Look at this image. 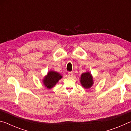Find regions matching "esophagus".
I'll list each match as a JSON object with an SVG mask.
<instances>
[{
  "label": "esophagus",
  "mask_w": 131,
  "mask_h": 131,
  "mask_svg": "<svg viewBox=\"0 0 131 131\" xmlns=\"http://www.w3.org/2000/svg\"><path fill=\"white\" fill-rule=\"evenodd\" d=\"M73 75V72H68V76L69 77H72Z\"/></svg>",
  "instance_id": "esophagus-1"
}]
</instances>
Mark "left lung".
<instances>
[{"label": "left lung", "instance_id": "left-lung-1", "mask_svg": "<svg viewBox=\"0 0 131 131\" xmlns=\"http://www.w3.org/2000/svg\"><path fill=\"white\" fill-rule=\"evenodd\" d=\"M80 83L83 87L85 89H89L94 84V80L91 74L87 72L81 74L80 77Z\"/></svg>", "mask_w": 131, "mask_h": 131}]
</instances>
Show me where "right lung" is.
Wrapping results in <instances>:
<instances>
[{
    "label": "right lung",
    "instance_id": "add662e5",
    "mask_svg": "<svg viewBox=\"0 0 131 131\" xmlns=\"http://www.w3.org/2000/svg\"><path fill=\"white\" fill-rule=\"evenodd\" d=\"M62 76L59 73L54 72V71H50L47 73V76L44 77L43 79V84L48 89L54 87L58 81L60 80Z\"/></svg>",
    "mask_w": 131,
    "mask_h": 131
}]
</instances>
